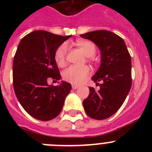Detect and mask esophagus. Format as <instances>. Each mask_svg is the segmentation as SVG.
<instances>
[{
	"instance_id": "obj_1",
	"label": "esophagus",
	"mask_w": 152,
	"mask_h": 152,
	"mask_svg": "<svg viewBox=\"0 0 152 152\" xmlns=\"http://www.w3.org/2000/svg\"><path fill=\"white\" fill-rule=\"evenodd\" d=\"M77 88H78V86L77 85H75V84H73V85H72V89L76 90V89H77Z\"/></svg>"
}]
</instances>
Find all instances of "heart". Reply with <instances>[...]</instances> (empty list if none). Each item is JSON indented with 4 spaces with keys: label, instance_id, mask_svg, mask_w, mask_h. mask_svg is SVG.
I'll return each mask as SVG.
<instances>
[{
    "label": "heart",
    "instance_id": "obj_1",
    "mask_svg": "<svg viewBox=\"0 0 152 152\" xmlns=\"http://www.w3.org/2000/svg\"><path fill=\"white\" fill-rule=\"evenodd\" d=\"M77 45L84 52L88 58H91L96 53V46L91 41H78ZM68 46L67 43H63L58 47L55 52V61L59 67L66 64V56ZM91 74V70L88 66H71L63 72V78L72 84H80L87 80Z\"/></svg>",
    "mask_w": 152,
    "mask_h": 152
}]
</instances>
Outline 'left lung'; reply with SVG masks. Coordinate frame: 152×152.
Here are the masks:
<instances>
[{"mask_svg":"<svg viewBox=\"0 0 152 152\" xmlns=\"http://www.w3.org/2000/svg\"><path fill=\"white\" fill-rule=\"evenodd\" d=\"M80 36L94 42L101 52V64L92 77L100 89L89 88V96L83 101L84 109L92 119H107L121 107L130 91L131 56L124 40L110 31H93Z\"/></svg>","mask_w":152,"mask_h":152,"instance_id":"1","label":"left lung"}]
</instances>
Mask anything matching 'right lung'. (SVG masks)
<instances>
[{
    "mask_svg": "<svg viewBox=\"0 0 152 152\" xmlns=\"http://www.w3.org/2000/svg\"><path fill=\"white\" fill-rule=\"evenodd\" d=\"M71 36H62L43 30L29 33L21 39L13 62L14 92L26 113L41 121H49L61 113L69 83L49 85V77L61 79L55 52Z\"/></svg>",
    "mask_w": 152,
    "mask_h": 152,
    "instance_id": "obj_1",
    "label": "right lung"
}]
</instances>
